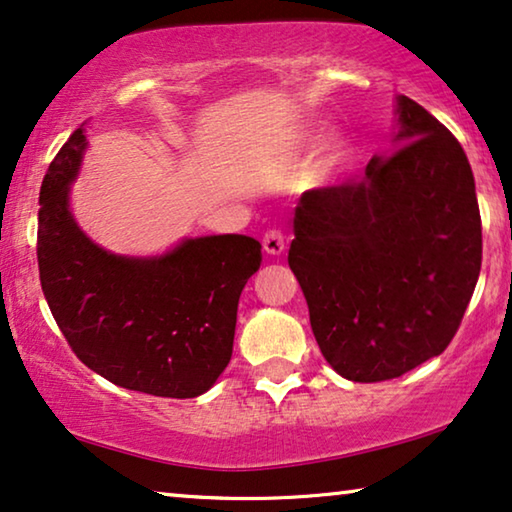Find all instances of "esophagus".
I'll return each mask as SVG.
<instances>
[{
  "label": "esophagus",
  "instance_id": "1",
  "mask_svg": "<svg viewBox=\"0 0 512 512\" xmlns=\"http://www.w3.org/2000/svg\"><path fill=\"white\" fill-rule=\"evenodd\" d=\"M285 243H287V239H285L283 229H280V227L266 229L264 236H262V246H264V250L269 255H280V253H283Z\"/></svg>",
  "mask_w": 512,
  "mask_h": 512
}]
</instances>
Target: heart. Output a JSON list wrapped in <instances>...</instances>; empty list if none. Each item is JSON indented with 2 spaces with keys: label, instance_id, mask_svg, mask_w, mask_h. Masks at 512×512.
<instances>
[{
  "label": "heart",
  "instance_id": "b5f03b06",
  "mask_svg": "<svg viewBox=\"0 0 512 512\" xmlns=\"http://www.w3.org/2000/svg\"><path fill=\"white\" fill-rule=\"evenodd\" d=\"M345 155H348V148H345V143L343 141H331L327 150H325V160H322V167H325V171L336 169L338 164L345 160Z\"/></svg>",
  "mask_w": 512,
  "mask_h": 512
}]
</instances>
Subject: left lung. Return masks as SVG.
I'll return each mask as SVG.
<instances>
[{"label":"left lung","instance_id":"1","mask_svg":"<svg viewBox=\"0 0 512 512\" xmlns=\"http://www.w3.org/2000/svg\"><path fill=\"white\" fill-rule=\"evenodd\" d=\"M397 150L362 181L304 192L290 269L331 369L399 378L441 355L478 283L482 225L464 148L434 115L397 99Z\"/></svg>","mask_w":512,"mask_h":512}]
</instances>
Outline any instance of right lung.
<instances>
[{
    "label": "right lung",
    "instance_id": "1",
    "mask_svg": "<svg viewBox=\"0 0 512 512\" xmlns=\"http://www.w3.org/2000/svg\"><path fill=\"white\" fill-rule=\"evenodd\" d=\"M85 146L78 127L39 192L37 259L50 313L76 357L113 385L199 397L232 359L236 308L262 264V246L222 234L187 239L150 259L106 253L69 211V183Z\"/></svg>",
    "mask_w": 512,
    "mask_h": 512
}]
</instances>
